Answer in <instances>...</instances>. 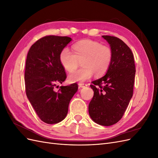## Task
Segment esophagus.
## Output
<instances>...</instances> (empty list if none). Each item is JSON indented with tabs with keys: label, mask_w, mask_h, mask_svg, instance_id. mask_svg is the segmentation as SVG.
Returning <instances> with one entry per match:
<instances>
[{
	"label": "esophagus",
	"mask_w": 158,
	"mask_h": 158,
	"mask_svg": "<svg viewBox=\"0 0 158 158\" xmlns=\"http://www.w3.org/2000/svg\"><path fill=\"white\" fill-rule=\"evenodd\" d=\"M87 84H84V83H79L78 84V86H79V88H84V87H86L87 86Z\"/></svg>",
	"instance_id": "esophagus-1"
}]
</instances>
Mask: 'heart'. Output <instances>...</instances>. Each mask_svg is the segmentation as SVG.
<instances>
[{
	"mask_svg": "<svg viewBox=\"0 0 158 158\" xmlns=\"http://www.w3.org/2000/svg\"><path fill=\"white\" fill-rule=\"evenodd\" d=\"M73 52L64 47L59 55V60L64 70L71 73L77 68L80 61L83 68L72 73L69 76L70 83L84 82L95 74L96 76L106 73L111 65L113 52L109 46L85 40L76 43L73 46Z\"/></svg>",
	"mask_w": 158,
	"mask_h": 158,
	"instance_id": "1",
	"label": "heart"
}]
</instances>
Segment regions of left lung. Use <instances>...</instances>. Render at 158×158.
Instances as JSON below:
<instances>
[{"label": "left lung", "instance_id": "8db88e82", "mask_svg": "<svg viewBox=\"0 0 158 158\" xmlns=\"http://www.w3.org/2000/svg\"><path fill=\"white\" fill-rule=\"evenodd\" d=\"M110 45L113 58L106 75L90 85L94 97L88 106L89 114L98 125L111 126L123 116L133 95L136 73L131 49L121 40L103 35Z\"/></svg>", "mask_w": 158, "mask_h": 158}]
</instances>
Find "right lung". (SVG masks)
I'll use <instances>...</instances> for the list:
<instances>
[{"instance_id": "obj_1", "label": "right lung", "mask_w": 158, "mask_h": 158, "mask_svg": "<svg viewBox=\"0 0 158 158\" xmlns=\"http://www.w3.org/2000/svg\"><path fill=\"white\" fill-rule=\"evenodd\" d=\"M71 41L69 37L45 36L31 45L27 55L24 74L27 98L38 117L47 124L64 119L70 100L78 91L76 83L62 85L58 92L54 90L57 84L66 78L59 55Z\"/></svg>"}]
</instances>
